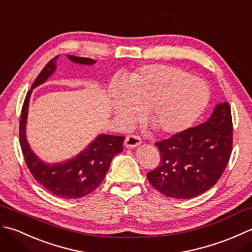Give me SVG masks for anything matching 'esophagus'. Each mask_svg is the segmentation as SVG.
Instances as JSON below:
<instances>
[{
    "mask_svg": "<svg viewBox=\"0 0 252 252\" xmlns=\"http://www.w3.org/2000/svg\"><path fill=\"white\" fill-rule=\"evenodd\" d=\"M139 145H141V139H140L139 137H137V136L130 135V136H128L126 139H125V146H126V148L131 149V148H136V147H138Z\"/></svg>",
    "mask_w": 252,
    "mask_h": 252,
    "instance_id": "esophagus-1",
    "label": "esophagus"
}]
</instances>
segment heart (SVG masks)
<instances>
[{
    "label": "heart",
    "mask_w": 252,
    "mask_h": 252,
    "mask_svg": "<svg viewBox=\"0 0 252 252\" xmlns=\"http://www.w3.org/2000/svg\"><path fill=\"white\" fill-rule=\"evenodd\" d=\"M112 110L117 121L129 125L145 110L152 127L164 135L188 129L207 107V84L186 70L165 64L145 65L111 87Z\"/></svg>",
    "instance_id": "heart-1"
}]
</instances>
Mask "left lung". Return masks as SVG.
Masks as SVG:
<instances>
[{
  "label": "left lung",
  "instance_id": "8db88e82",
  "mask_svg": "<svg viewBox=\"0 0 252 252\" xmlns=\"http://www.w3.org/2000/svg\"><path fill=\"white\" fill-rule=\"evenodd\" d=\"M161 163L148 181L166 197L190 199L212 188L222 176L233 148L227 102L217 104L207 122L156 142Z\"/></svg>",
  "mask_w": 252,
  "mask_h": 252
}]
</instances>
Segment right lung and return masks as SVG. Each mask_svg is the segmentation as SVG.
<instances>
[{"mask_svg": "<svg viewBox=\"0 0 252 252\" xmlns=\"http://www.w3.org/2000/svg\"><path fill=\"white\" fill-rule=\"evenodd\" d=\"M58 58L59 56H56L44 66L26 95L20 114L19 143L26 164L35 181L55 196L77 199L92 192L102 183L113 158L123 151L125 137L101 133L79 155L61 163H45L34 155L26 137L30 95L35 87L45 83L54 73ZM67 59L80 65H94L95 63L92 59L74 55H67Z\"/></svg>", "mask_w": 252, "mask_h": 252, "instance_id": "right-lung-1", "label": "right lung"}]
</instances>
